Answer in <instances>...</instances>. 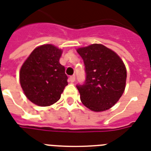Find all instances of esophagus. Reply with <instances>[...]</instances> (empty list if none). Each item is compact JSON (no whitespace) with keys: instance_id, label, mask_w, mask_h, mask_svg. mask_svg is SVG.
I'll use <instances>...</instances> for the list:
<instances>
[{"instance_id":"obj_1","label":"esophagus","mask_w":151,"mask_h":151,"mask_svg":"<svg viewBox=\"0 0 151 151\" xmlns=\"http://www.w3.org/2000/svg\"><path fill=\"white\" fill-rule=\"evenodd\" d=\"M70 81L71 83L74 82V81H75V76H71L70 78Z\"/></svg>"}]
</instances>
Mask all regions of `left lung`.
<instances>
[{"instance_id": "obj_1", "label": "left lung", "mask_w": 151, "mask_h": 151, "mask_svg": "<svg viewBox=\"0 0 151 151\" xmlns=\"http://www.w3.org/2000/svg\"><path fill=\"white\" fill-rule=\"evenodd\" d=\"M84 60L86 80L78 85L81 103L94 112H102L117 103L125 89L126 67L121 57L101 44L77 49Z\"/></svg>"}]
</instances>
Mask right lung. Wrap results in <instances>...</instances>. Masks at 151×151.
<instances>
[{
  "mask_svg": "<svg viewBox=\"0 0 151 151\" xmlns=\"http://www.w3.org/2000/svg\"><path fill=\"white\" fill-rule=\"evenodd\" d=\"M63 50L46 44L34 48L22 63L19 81L25 96L40 106L56 103L68 85L65 67L59 63Z\"/></svg>",
  "mask_w": 151,
  "mask_h": 151,
  "instance_id": "right-lung-1",
  "label": "right lung"
}]
</instances>
